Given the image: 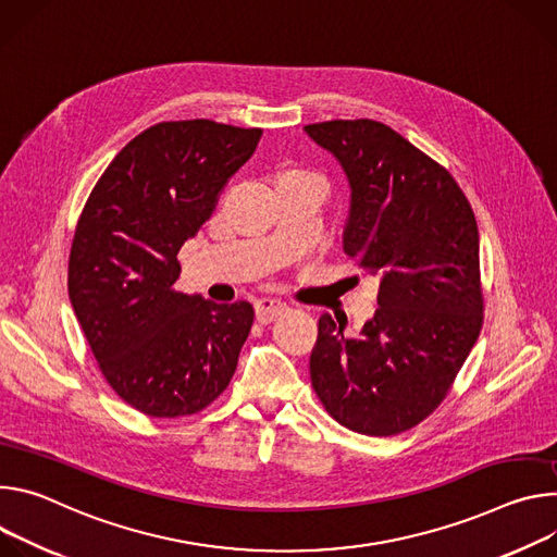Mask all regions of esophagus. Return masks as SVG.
<instances>
[{
	"instance_id": "esophagus-1",
	"label": "esophagus",
	"mask_w": 557,
	"mask_h": 557,
	"mask_svg": "<svg viewBox=\"0 0 557 557\" xmlns=\"http://www.w3.org/2000/svg\"><path fill=\"white\" fill-rule=\"evenodd\" d=\"M283 312H287V305L281 302V300H274V298H259L255 302V314H257V321L268 325L272 323L276 317H281Z\"/></svg>"
}]
</instances>
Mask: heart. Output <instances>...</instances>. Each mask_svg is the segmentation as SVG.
<instances>
[{
  "mask_svg": "<svg viewBox=\"0 0 557 557\" xmlns=\"http://www.w3.org/2000/svg\"><path fill=\"white\" fill-rule=\"evenodd\" d=\"M283 176H302V178H314L312 174H307V172H287V174H283ZM317 181V178H314Z\"/></svg>",
  "mask_w": 557,
  "mask_h": 557,
  "instance_id": "1",
  "label": "heart"
}]
</instances>
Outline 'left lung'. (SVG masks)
<instances>
[{
	"label": "left lung",
	"mask_w": 557,
	"mask_h": 557,
	"mask_svg": "<svg viewBox=\"0 0 557 557\" xmlns=\"http://www.w3.org/2000/svg\"><path fill=\"white\" fill-rule=\"evenodd\" d=\"M349 183L343 250L379 281L356 338L330 314L310 356L330 416L367 436L411 429L447 396L482 327L480 238L454 176L381 121L305 126Z\"/></svg>",
	"instance_id": "8db88e82"
}]
</instances>
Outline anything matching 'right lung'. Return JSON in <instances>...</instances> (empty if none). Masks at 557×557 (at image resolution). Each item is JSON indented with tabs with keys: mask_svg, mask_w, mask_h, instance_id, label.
<instances>
[{
	"mask_svg": "<svg viewBox=\"0 0 557 557\" xmlns=\"http://www.w3.org/2000/svg\"><path fill=\"white\" fill-rule=\"evenodd\" d=\"M261 135L210 119L157 123L112 159L79 216L75 317L108 385L148 416L197 413L234 376L252 305L176 292V255Z\"/></svg>",
	"mask_w": 557,
	"mask_h": 557,
	"instance_id": "obj_1",
	"label": "right lung"
}]
</instances>
